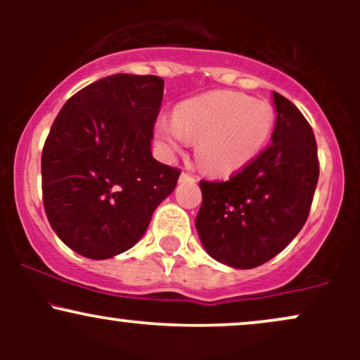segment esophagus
<instances>
[{"label":"esophagus","instance_id":"1","mask_svg":"<svg viewBox=\"0 0 360 360\" xmlns=\"http://www.w3.org/2000/svg\"><path fill=\"white\" fill-rule=\"evenodd\" d=\"M194 179H196V177H194L191 172H188V171H183V172H181V176H179L181 183H186V181H194Z\"/></svg>","mask_w":360,"mask_h":360}]
</instances>
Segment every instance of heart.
Returning <instances> with one entry per match:
<instances>
[{
  "mask_svg": "<svg viewBox=\"0 0 360 360\" xmlns=\"http://www.w3.org/2000/svg\"><path fill=\"white\" fill-rule=\"evenodd\" d=\"M276 111L266 100L237 91H213L176 106L172 118L155 122V139L174 155L196 139V155L213 172H232L249 164L266 147Z\"/></svg>",
  "mask_w": 360,
  "mask_h": 360,
  "instance_id": "b5f03b06",
  "label": "heart"
}]
</instances>
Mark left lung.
<instances>
[{"label": "left lung", "mask_w": 360, "mask_h": 360, "mask_svg": "<svg viewBox=\"0 0 360 360\" xmlns=\"http://www.w3.org/2000/svg\"><path fill=\"white\" fill-rule=\"evenodd\" d=\"M272 96L278 117L269 146L226 181H200L201 243L214 260L237 269L267 262L300 233L320 176L307 118L279 93Z\"/></svg>", "instance_id": "left-lung-1"}]
</instances>
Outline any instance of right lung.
<instances>
[{"label": "right lung", "mask_w": 360, "mask_h": 360, "mask_svg": "<svg viewBox=\"0 0 360 360\" xmlns=\"http://www.w3.org/2000/svg\"><path fill=\"white\" fill-rule=\"evenodd\" d=\"M164 79L115 74L65 101L42 150L49 223L69 249L110 259L134 247L181 171L152 157Z\"/></svg>", "instance_id": "obj_1"}]
</instances>
